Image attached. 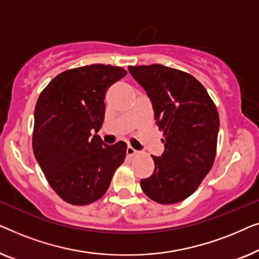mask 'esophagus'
Wrapping results in <instances>:
<instances>
[{
    "label": "esophagus",
    "instance_id": "obj_1",
    "mask_svg": "<svg viewBox=\"0 0 259 259\" xmlns=\"http://www.w3.org/2000/svg\"><path fill=\"white\" fill-rule=\"evenodd\" d=\"M137 153H138V151L134 150V148H133L132 146H128V147H127V150H126V154H127V157L132 158V157H134V155H136Z\"/></svg>",
    "mask_w": 259,
    "mask_h": 259
}]
</instances>
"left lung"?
I'll return each mask as SVG.
<instances>
[{
	"instance_id": "8db88e82",
	"label": "left lung",
	"mask_w": 259,
	"mask_h": 259,
	"mask_svg": "<svg viewBox=\"0 0 259 259\" xmlns=\"http://www.w3.org/2000/svg\"><path fill=\"white\" fill-rule=\"evenodd\" d=\"M153 106L165 151L152 155L154 171L141 179L144 193L159 204H177L198 189L215 159L219 115L205 87L191 74L158 65L130 66Z\"/></svg>"
}]
</instances>
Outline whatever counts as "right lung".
Returning a JSON list of instances; mask_svg holds the SVG:
<instances>
[{
    "instance_id": "right-lung-1",
    "label": "right lung",
    "mask_w": 259,
    "mask_h": 259,
    "mask_svg": "<svg viewBox=\"0 0 259 259\" xmlns=\"http://www.w3.org/2000/svg\"><path fill=\"white\" fill-rule=\"evenodd\" d=\"M127 72L91 65L65 70L49 82L34 112L33 152L49 185L72 205L94 203L108 190L127 145H105L98 132L105 119V95Z\"/></svg>"
}]
</instances>
